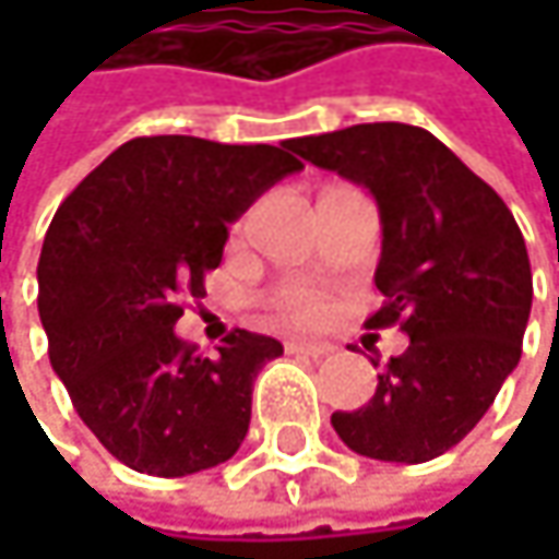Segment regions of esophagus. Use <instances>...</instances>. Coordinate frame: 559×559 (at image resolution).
Returning a JSON list of instances; mask_svg holds the SVG:
<instances>
[{
    "label": "esophagus",
    "mask_w": 559,
    "mask_h": 559,
    "mask_svg": "<svg viewBox=\"0 0 559 559\" xmlns=\"http://www.w3.org/2000/svg\"><path fill=\"white\" fill-rule=\"evenodd\" d=\"M287 353H304L310 359H323V356L336 353V346L333 343H317V340H290L287 343Z\"/></svg>",
    "instance_id": "obj_1"
}]
</instances>
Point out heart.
<instances>
[{
	"label": "heart",
	"instance_id": "obj_1",
	"mask_svg": "<svg viewBox=\"0 0 559 559\" xmlns=\"http://www.w3.org/2000/svg\"><path fill=\"white\" fill-rule=\"evenodd\" d=\"M272 310L281 320L313 326V323H323L330 317V297L307 281H290L272 297Z\"/></svg>",
	"mask_w": 559,
	"mask_h": 559
}]
</instances>
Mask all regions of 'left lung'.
<instances>
[{
	"mask_svg": "<svg viewBox=\"0 0 559 559\" xmlns=\"http://www.w3.org/2000/svg\"><path fill=\"white\" fill-rule=\"evenodd\" d=\"M290 148L376 197L385 304L366 326L411 336L372 401L336 411L333 430L359 456L427 463L483 420L521 359L534 294L524 236L502 197L427 129L369 122Z\"/></svg>",
	"mask_w": 559,
	"mask_h": 559,
	"instance_id": "1",
	"label": "left lung"
}]
</instances>
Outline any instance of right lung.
<instances>
[{"label": "right lung", "instance_id": "obj_1", "mask_svg": "<svg viewBox=\"0 0 559 559\" xmlns=\"http://www.w3.org/2000/svg\"><path fill=\"white\" fill-rule=\"evenodd\" d=\"M300 168L290 142L142 135L57 206L38 262L48 356L80 420L129 469L190 476L246 440L252 382L281 343L233 330L206 359L174 323L206 294L226 226Z\"/></svg>", "mask_w": 559, "mask_h": 559}]
</instances>
